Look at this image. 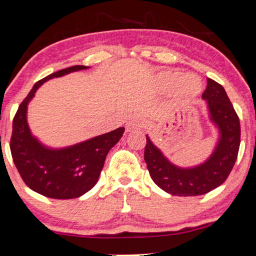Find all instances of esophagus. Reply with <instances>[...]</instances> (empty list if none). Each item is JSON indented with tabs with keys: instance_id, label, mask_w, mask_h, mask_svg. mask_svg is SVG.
Masks as SVG:
<instances>
[{
	"instance_id": "esophagus-1",
	"label": "esophagus",
	"mask_w": 256,
	"mask_h": 256,
	"mask_svg": "<svg viewBox=\"0 0 256 256\" xmlns=\"http://www.w3.org/2000/svg\"><path fill=\"white\" fill-rule=\"evenodd\" d=\"M142 126H144V122H142V119L134 118V119H131L128 124H126V131L132 132V131L140 130V128H142Z\"/></svg>"
}]
</instances>
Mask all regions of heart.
I'll use <instances>...</instances> for the list:
<instances>
[{
	"mask_svg": "<svg viewBox=\"0 0 256 256\" xmlns=\"http://www.w3.org/2000/svg\"><path fill=\"white\" fill-rule=\"evenodd\" d=\"M156 83L162 90H172L174 94L182 98H193L202 92V80L196 76L186 74L184 76L179 71L166 70L162 71L156 76Z\"/></svg>",
	"mask_w": 256,
	"mask_h": 256,
	"instance_id": "obj_1",
	"label": "heart"
}]
</instances>
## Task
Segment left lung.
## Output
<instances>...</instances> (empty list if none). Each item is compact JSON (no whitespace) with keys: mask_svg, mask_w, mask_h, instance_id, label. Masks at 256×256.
Instances as JSON below:
<instances>
[{"mask_svg":"<svg viewBox=\"0 0 256 256\" xmlns=\"http://www.w3.org/2000/svg\"><path fill=\"white\" fill-rule=\"evenodd\" d=\"M208 119L218 132L212 153L194 166H178L146 134L144 159L150 176L166 193L178 196H202L224 182L240 148V120L222 85L207 78L202 94Z\"/></svg>","mask_w":256,"mask_h":256,"instance_id":"8db88e82","label":"left lung"}]
</instances>
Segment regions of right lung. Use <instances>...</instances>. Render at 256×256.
Instances as JSON below:
<instances>
[{"label": "right lung", "instance_id": "add662e5", "mask_svg": "<svg viewBox=\"0 0 256 256\" xmlns=\"http://www.w3.org/2000/svg\"><path fill=\"white\" fill-rule=\"evenodd\" d=\"M90 66H74L46 76L34 85L20 105L12 122L10 150L17 171L26 186L52 199H74L96 185L108 153L122 137L118 128L64 148H51L32 134L28 124V106L36 91L46 82Z\"/></svg>", "mask_w": 256, "mask_h": 256}]
</instances>
